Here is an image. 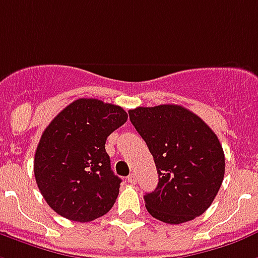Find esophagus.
Wrapping results in <instances>:
<instances>
[{
	"mask_svg": "<svg viewBox=\"0 0 258 258\" xmlns=\"http://www.w3.org/2000/svg\"><path fill=\"white\" fill-rule=\"evenodd\" d=\"M127 180H128V183H131V184H135V182H137V176H135V173H131V175L127 177Z\"/></svg>",
	"mask_w": 258,
	"mask_h": 258,
	"instance_id": "34e87169",
	"label": "esophagus"
}]
</instances>
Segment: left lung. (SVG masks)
<instances>
[{"instance_id":"left-lung-1","label":"left lung","mask_w":258,"mask_h":258,"mask_svg":"<svg viewBox=\"0 0 258 258\" xmlns=\"http://www.w3.org/2000/svg\"><path fill=\"white\" fill-rule=\"evenodd\" d=\"M128 114L157 168V187L144 197L149 213L168 224L201 216L224 177L226 160L217 135L180 105L139 106Z\"/></svg>"}]
</instances>
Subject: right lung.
Returning a JSON list of instances; mask_svg holds the SVG:
<instances>
[{
	"label": "right lung",
	"mask_w": 258,
	"mask_h": 258,
	"mask_svg": "<svg viewBox=\"0 0 258 258\" xmlns=\"http://www.w3.org/2000/svg\"><path fill=\"white\" fill-rule=\"evenodd\" d=\"M127 117L121 106L79 98L45 128L34 173L45 201L60 216L87 223L113 207L121 179L110 169L105 142Z\"/></svg>",
	"instance_id": "add662e5"
}]
</instances>
